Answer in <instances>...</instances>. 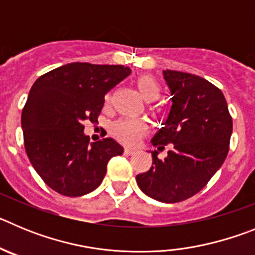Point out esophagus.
I'll return each mask as SVG.
<instances>
[{
	"mask_svg": "<svg viewBox=\"0 0 255 255\" xmlns=\"http://www.w3.org/2000/svg\"><path fill=\"white\" fill-rule=\"evenodd\" d=\"M134 152H135V149H132V148H125V149H124V153H125V154H128V155L132 154Z\"/></svg>",
	"mask_w": 255,
	"mask_h": 255,
	"instance_id": "obj_1",
	"label": "esophagus"
}]
</instances>
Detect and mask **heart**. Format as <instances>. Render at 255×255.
Wrapping results in <instances>:
<instances>
[{"instance_id": "heart-1", "label": "heart", "mask_w": 255, "mask_h": 255, "mask_svg": "<svg viewBox=\"0 0 255 255\" xmlns=\"http://www.w3.org/2000/svg\"><path fill=\"white\" fill-rule=\"evenodd\" d=\"M135 87L145 102H154L161 96V85L150 75H141L135 79ZM112 134L125 144H135L147 132V125L136 120H120L112 126Z\"/></svg>"}]
</instances>
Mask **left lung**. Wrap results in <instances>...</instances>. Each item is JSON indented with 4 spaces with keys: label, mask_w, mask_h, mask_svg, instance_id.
<instances>
[{
    "label": "left lung",
    "mask_w": 255,
    "mask_h": 255,
    "mask_svg": "<svg viewBox=\"0 0 255 255\" xmlns=\"http://www.w3.org/2000/svg\"><path fill=\"white\" fill-rule=\"evenodd\" d=\"M171 106L163 128L153 136L158 150L170 145L164 160L152 152V167L136 176L140 190L163 203H177L199 193L229 153L233 119L224 93L206 79L163 70Z\"/></svg>",
    "instance_id": "left-lung-1"
}]
</instances>
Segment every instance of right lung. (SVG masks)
Wrapping results in <instances>:
<instances>
[{
  "mask_svg": "<svg viewBox=\"0 0 255 255\" xmlns=\"http://www.w3.org/2000/svg\"><path fill=\"white\" fill-rule=\"evenodd\" d=\"M131 73L123 65L73 62L35 80L22 108L24 145L51 189L82 197L101 185L108 161L123 154L112 138L91 143L84 121H98L105 96Z\"/></svg>",
  "mask_w": 255,
  "mask_h": 255,
  "instance_id": "right-lung-1",
  "label": "right lung"
}]
</instances>
